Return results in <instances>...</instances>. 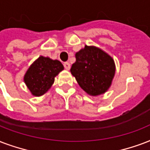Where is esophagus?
Returning a JSON list of instances; mask_svg holds the SVG:
<instances>
[{"label": "esophagus", "mask_w": 150, "mask_h": 150, "mask_svg": "<svg viewBox=\"0 0 150 150\" xmlns=\"http://www.w3.org/2000/svg\"><path fill=\"white\" fill-rule=\"evenodd\" d=\"M64 66L65 69H67V70H69L71 68V65L68 62H64Z\"/></svg>", "instance_id": "34e87169"}]
</instances>
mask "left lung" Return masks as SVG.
Segmentation results:
<instances>
[{"label": "left lung", "mask_w": 150, "mask_h": 150, "mask_svg": "<svg viewBox=\"0 0 150 150\" xmlns=\"http://www.w3.org/2000/svg\"><path fill=\"white\" fill-rule=\"evenodd\" d=\"M75 58L71 72L80 87L92 96L106 92L116 71L112 58L100 49L87 45L75 53Z\"/></svg>", "instance_id": "obj_1"}]
</instances>
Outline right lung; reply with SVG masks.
I'll return each instance as SVG.
<instances>
[{"mask_svg":"<svg viewBox=\"0 0 150 150\" xmlns=\"http://www.w3.org/2000/svg\"><path fill=\"white\" fill-rule=\"evenodd\" d=\"M64 70L57 60L40 57L34 61L24 75V82L34 96L43 95L54 83V78Z\"/></svg>","mask_w":150,"mask_h":150,"instance_id":"add662e5","label":"right lung"}]
</instances>
